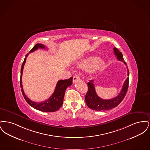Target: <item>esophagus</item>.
Segmentation results:
<instances>
[{"mask_svg": "<svg viewBox=\"0 0 150 150\" xmlns=\"http://www.w3.org/2000/svg\"><path fill=\"white\" fill-rule=\"evenodd\" d=\"M80 80V77H79V76L78 75H75V76L73 77V83H74L75 81H76L77 80Z\"/></svg>", "mask_w": 150, "mask_h": 150, "instance_id": "obj_1", "label": "esophagus"}]
</instances>
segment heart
<instances>
[{
  "mask_svg": "<svg viewBox=\"0 0 150 150\" xmlns=\"http://www.w3.org/2000/svg\"><path fill=\"white\" fill-rule=\"evenodd\" d=\"M90 64L88 71L89 74H93L102 69L105 64V61L100 58L96 59L95 57H86L79 62L78 67L80 69H86Z\"/></svg>",
  "mask_w": 150,
  "mask_h": 150,
  "instance_id": "heart-1",
  "label": "heart"
}]
</instances>
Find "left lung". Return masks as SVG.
Masks as SVG:
<instances>
[{"mask_svg":"<svg viewBox=\"0 0 150 150\" xmlns=\"http://www.w3.org/2000/svg\"><path fill=\"white\" fill-rule=\"evenodd\" d=\"M114 51L115 56H117V59L119 61L122 62L127 66V64L123 58L121 52L115 47L114 48ZM127 70L128 76H129V73L128 67ZM87 84L88 92L86 94L85 99L86 104L88 107L96 111H106L116 107L121 103V101L124 98L128 89L129 77L125 80L121 89L120 93L116 97L110 100H103L98 96L95 90L93 80H90L87 83Z\"/></svg>","mask_w":150,"mask_h":150,"instance_id":"8db88e82","label":"left lung"}]
</instances>
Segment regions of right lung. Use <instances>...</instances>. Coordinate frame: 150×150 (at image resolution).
Masks as SVG:
<instances>
[{
	"label": "right lung",
	"mask_w": 150,
	"mask_h": 150,
	"mask_svg": "<svg viewBox=\"0 0 150 150\" xmlns=\"http://www.w3.org/2000/svg\"><path fill=\"white\" fill-rule=\"evenodd\" d=\"M45 47L44 45L42 44H36L35 45L33 48V49L30 51L29 53L33 52L34 51L37 50L38 49H45ZM29 54L26 55V58H25L24 61L22 64L21 69V77H20V86L21 88V92L22 95L26 101L29 103L31 107L35 108L36 110L45 112H50L56 111L59 108L61 107L63 103L64 98V93L66 89L72 84V78H70L66 80H60L58 81L57 85L56 86L55 90L52 95L48 100H45L41 102H35L30 100L29 98L26 96L23 90V86L22 85V72L23 70V67L26 61V57H28Z\"/></svg>",
	"instance_id": "obj_1"
}]
</instances>
